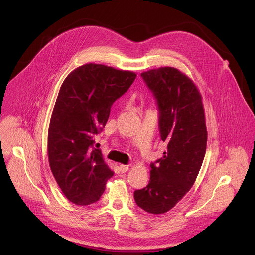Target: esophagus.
Here are the masks:
<instances>
[{
    "label": "esophagus",
    "instance_id": "obj_1",
    "mask_svg": "<svg viewBox=\"0 0 255 255\" xmlns=\"http://www.w3.org/2000/svg\"><path fill=\"white\" fill-rule=\"evenodd\" d=\"M121 172H126L128 169H129V165H125V164H120L119 166Z\"/></svg>",
    "mask_w": 255,
    "mask_h": 255
}]
</instances>
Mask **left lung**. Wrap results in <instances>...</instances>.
Masks as SVG:
<instances>
[{
    "mask_svg": "<svg viewBox=\"0 0 255 255\" xmlns=\"http://www.w3.org/2000/svg\"><path fill=\"white\" fill-rule=\"evenodd\" d=\"M141 77L157 101L160 137L167 147L157 164H150L149 184L135 191L134 199L145 212L158 215L172 209L195 184L208 133L202 96L187 75L164 66Z\"/></svg>",
    "mask_w": 255,
    "mask_h": 255,
    "instance_id": "1",
    "label": "left lung"
}]
</instances>
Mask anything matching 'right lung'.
I'll return each instance as SVG.
<instances>
[{"instance_id":"1","label":"right lung","mask_w":255,"mask_h":255,"mask_svg":"<svg viewBox=\"0 0 255 255\" xmlns=\"http://www.w3.org/2000/svg\"><path fill=\"white\" fill-rule=\"evenodd\" d=\"M136 74L98 63L72 70L63 81L50 118L47 150L50 169L68 201L93 204L114 172L94 137L106 125L111 106L133 84Z\"/></svg>"}]
</instances>
